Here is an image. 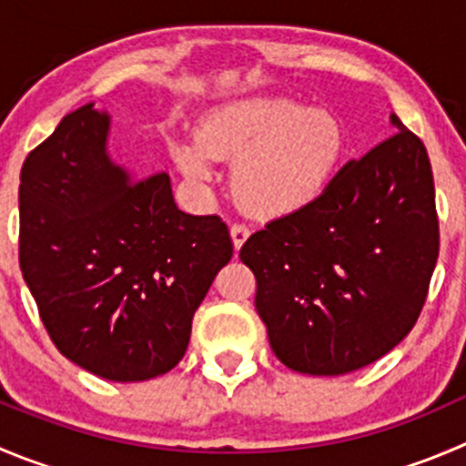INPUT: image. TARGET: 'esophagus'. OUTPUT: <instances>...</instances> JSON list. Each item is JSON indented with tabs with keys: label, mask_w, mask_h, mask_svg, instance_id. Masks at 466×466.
I'll use <instances>...</instances> for the list:
<instances>
[{
	"label": "esophagus",
	"mask_w": 466,
	"mask_h": 466,
	"mask_svg": "<svg viewBox=\"0 0 466 466\" xmlns=\"http://www.w3.org/2000/svg\"><path fill=\"white\" fill-rule=\"evenodd\" d=\"M230 238H233V247L240 249L247 242V238H249V228H247L245 224H233L230 226Z\"/></svg>",
	"instance_id": "esophagus-1"
}]
</instances>
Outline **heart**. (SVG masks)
Returning a JSON list of instances; mask_svg holds the SVG:
<instances>
[{
  "mask_svg": "<svg viewBox=\"0 0 466 466\" xmlns=\"http://www.w3.org/2000/svg\"><path fill=\"white\" fill-rule=\"evenodd\" d=\"M343 150L329 112L290 97H247L215 109L197 130V146L178 150L187 178H210V159L233 162L230 187L256 217H283L311 206L327 189Z\"/></svg>",
  "mask_w": 466,
  "mask_h": 466,
  "instance_id": "obj_1",
  "label": "heart"
}]
</instances>
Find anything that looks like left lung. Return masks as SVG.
<instances>
[{"mask_svg":"<svg viewBox=\"0 0 466 466\" xmlns=\"http://www.w3.org/2000/svg\"><path fill=\"white\" fill-rule=\"evenodd\" d=\"M396 135L352 159L302 210L242 245L256 311L279 361L297 373L345 375L411 331L440 256L435 183L425 146Z\"/></svg>","mask_w":466,"mask_h":466,"instance_id":"obj_1","label":"left lung"}]
</instances>
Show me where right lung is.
Segmentation results:
<instances>
[{
	"mask_svg": "<svg viewBox=\"0 0 466 466\" xmlns=\"http://www.w3.org/2000/svg\"><path fill=\"white\" fill-rule=\"evenodd\" d=\"M109 114L61 118L20 171V269L66 359L144 382L183 359L192 318L233 256L217 215H185L164 174L135 178L107 155Z\"/></svg>",
	"mask_w": 466,
	"mask_h": 466,
	"instance_id": "1",
	"label": "right lung"
}]
</instances>
